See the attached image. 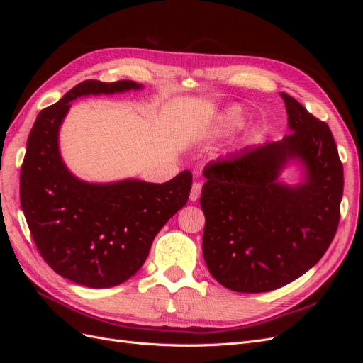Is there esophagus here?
I'll return each instance as SVG.
<instances>
[{
	"mask_svg": "<svg viewBox=\"0 0 363 363\" xmlns=\"http://www.w3.org/2000/svg\"><path fill=\"white\" fill-rule=\"evenodd\" d=\"M201 188H203V184H201L200 182H195V183L192 184V189H191V194H189V200H191V201H196V200L200 199Z\"/></svg>",
	"mask_w": 363,
	"mask_h": 363,
	"instance_id": "34e87169",
	"label": "esophagus"
}]
</instances>
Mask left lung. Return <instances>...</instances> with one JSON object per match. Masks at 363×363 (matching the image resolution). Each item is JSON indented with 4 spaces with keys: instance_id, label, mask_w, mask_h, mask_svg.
Masks as SVG:
<instances>
[{
    "instance_id": "left-lung-1",
    "label": "left lung",
    "mask_w": 363,
    "mask_h": 363,
    "mask_svg": "<svg viewBox=\"0 0 363 363\" xmlns=\"http://www.w3.org/2000/svg\"><path fill=\"white\" fill-rule=\"evenodd\" d=\"M289 135L245 148L204 168L200 204L203 255L212 276L236 292L279 289L318 263L336 235L344 167L330 128L288 94H280ZM298 157L308 180L277 184L278 171Z\"/></svg>"
}]
</instances>
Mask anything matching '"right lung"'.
Here are the masks:
<instances>
[{
  "label": "right lung",
  "mask_w": 363,
  "mask_h": 363,
  "mask_svg": "<svg viewBox=\"0 0 363 363\" xmlns=\"http://www.w3.org/2000/svg\"><path fill=\"white\" fill-rule=\"evenodd\" d=\"M139 87L131 80H84L40 111L28 135L19 192L31 238L59 276L87 288H112L133 277L160 228L188 203L192 188L189 171L162 184H91L77 180L63 164L57 136L69 101Z\"/></svg>",
  "instance_id": "1"
}]
</instances>
